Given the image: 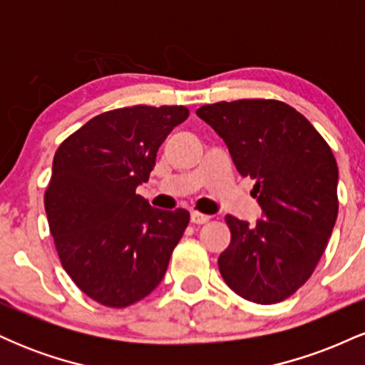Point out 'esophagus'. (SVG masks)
I'll return each instance as SVG.
<instances>
[{"label": "esophagus", "instance_id": "obj_1", "mask_svg": "<svg viewBox=\"0 0 365 365\" xmlns=\"http://www.w3.org/2000/svg\"><path fill=\"white\" fill-rule=\"evenodd\" d=\"M190 220H192V223H195V225H204V223H207L209 220H211V216L202 215V212H199V211H192L190 212Z\"/></svg>", "mask_w": 365, "mask_h": 365}]
</instances>
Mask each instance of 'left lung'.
<instances>
[{"label": "left lung", "mask_w": 365, "mask_h": 365, "mask_svg": "<svg viewBox=\"0 0 365 365\" xmlns=\"http://www.w3.org/2000/svg\"><path fill=\"white\" fill-rule=\"evenodd\" d=\"M225 140L262 220L226 216L232 242L217 259L233 292L255 304L288 299L311 278L338 216V166L311 121L273 99L206 104L195 111Z\"/></svg>", "instance_id": "1"}]
</instances>
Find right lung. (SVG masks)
Listing matches in <instances>:
<instances>
[{"instance_id":"right-lung-1","label":"right lung","mask_w":365,"mask_h":365,"mask_svg":"<svg viewBox=\"0 0 365 365\" xmlns=\"http://www.w3.org/2000/svg\"><path fill=\"white\" fill-rule=\"evenodd\" d=\"M188 116L185 106L101 113L58 148L44 194L60 261L81 290L106 307H127L161 283L185 232V209L153 207L148 182L159 145Z\"/></svg>"}]
</instances>
